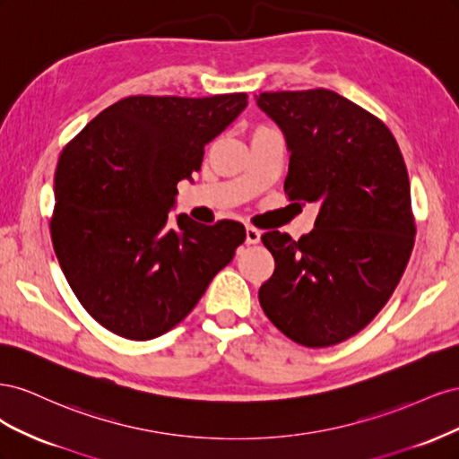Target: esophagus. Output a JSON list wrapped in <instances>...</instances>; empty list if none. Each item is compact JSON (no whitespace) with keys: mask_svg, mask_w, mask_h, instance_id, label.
<instances>
[{"mask_svg":"<svg viewBox=\"0 0 459 459\" xmlns=\"http://www.w3.org/2000/svg\"><path fill=\"white\" fill-rule=\"evenodd\" d=\"M260 230L253 228V226H247V243L248 245H256L260 241Z\"/></svg>","mask_w":459,"mask_h":459,"instance_id":"1","label":"esophagus"}]
</instances>
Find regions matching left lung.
Masks as SVG:
<instances>
[{"instance_id":"obj_1","label":"left lung","mask_w":459,"mask_h":459,"mask_svg":"<svg viewBox=\"0 0 459 459\" xmlns=\"http://www.w3.org/2000/svg\"><path fill=\"white\" fill-rule=\"evenodd\" d=\"M256 105L285 135L287 197L319 206L299 241L262 235L275 270L258 300L290 341L324 349L362 331L406 270L415 238L408 170L391 130L335 91H266Z\"/></svg>"}]
</instances>
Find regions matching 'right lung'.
Returning a JSON list of instances; mask_svg holds the SVG:
<instances>
[{"label": "right lung", "instance_id": "add662e5", "mask_svg": "<svg viewBox=\"0 0 459 459\" xmlns=\"http://www.w3.org/2000/svg\"><path fill=\"white\" fill-rule=\"evenodd\" d=\"M247 107V93L132 95L101 110L63 149L51 241L88 314L130 341L170 331L195 308L245 241L233 220L204 226L169 212L204 145Z\"/></svg>", "mask_w": 459, "mask_h": 459}]
</instances>
